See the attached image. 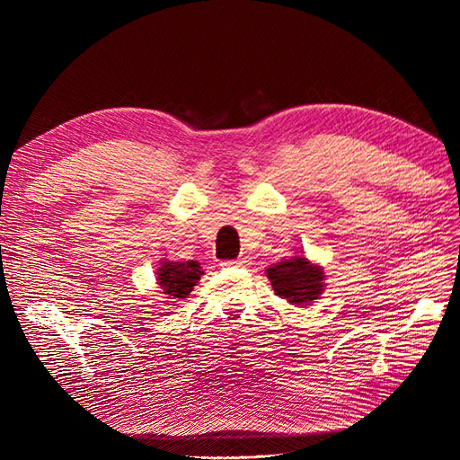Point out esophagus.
Here are the masks:
<instances>
[{"mask_svg": "<svg viewBox=\"0 0 460 460\" xmlns=\"http://www.w3.org/2000/svg\"><path fill=\"white\" fill-rule=\"evenodd\" d=\"M249 259L247 257H240V259H234V261H225L222 262V267L225 269H240V267H247Z\"/></svg>", "mask_w": 460, "mask_h": 460, "instance_id": "1", "label": "esophagus"}]
</instances>
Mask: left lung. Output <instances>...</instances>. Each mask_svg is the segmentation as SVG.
<instances>
[{"mask_svg": "<svg viewBox=\"0 0 460 460\" xmlns=\"http://www.w3.org/2000/svg\"><path fill=\"white\" fill-rule=\"evenodd\" d=\"M270 286L278 297L296 307H307L324 291V269L305 255H294L267 269Z\"/></svg>", "mask_w": 460, "mask_h": 460, "instance_id": "obj_1", "label": "left lung"}]
</instances>
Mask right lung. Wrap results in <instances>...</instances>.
Returning a JSON list of instances; mask_svg holds the SVG:
<instances>
[{"instance_id": "obj_1", "label": "right lung", "mask_w": 460, "mask_h": 460, "mask_svg": "<svg viewBox=\"0 0 460 460\" xmlns=\"http://www.w3.org/2000/svg\"><path fill=\"white\" fill-rule=\"evenodd\" d=\"M205 272L201 270L198 261H169L161 259L157 269V284L161 294L166 296L164 299H172L169 303H174L178 299H186L193 286H198L201 276Z\"/></svg>"}]
</instances>
